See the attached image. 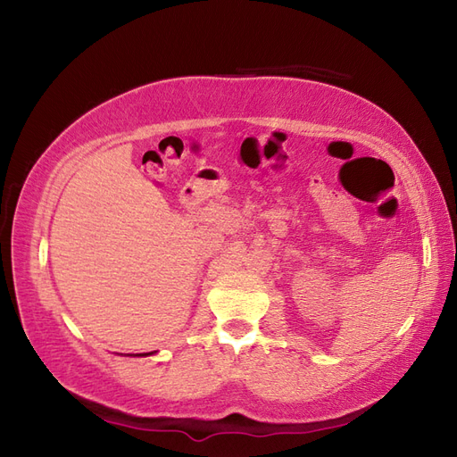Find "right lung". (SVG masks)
Segmentation results:
<instances>
[{
    "label": "right lung",
    "mask_w": 457,
    "mask_h": 457,
    "mask_svg": "<svg viewBox=\"0 0 457 457\" xmlns=\"http://www.w3.org/2000/svg\"><path fill=\"white\" fill-rule=\"evenodd\" d=\"M146 354H148V353H143V354H135V356H146Z\"/></svg>",
    "instance_id": "obj_1"
}]
</instances>
